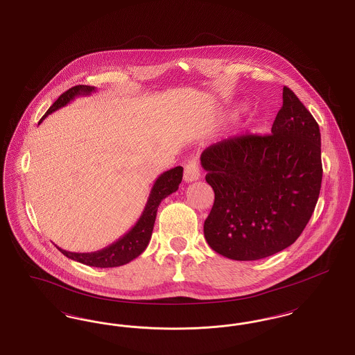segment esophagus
<instances>
[{
	"instance_id": "obj_1",
	"label": "esophagus",
	"mask_w": 355,
	"mask_h": 355,
	"mask_svg": "<svg viewBox=\"0 0 355 355\" xmlns=\"http://www.w3.org/2000/svg\"><path fill=\"white\" fill-rule=\"evenodd\" d=\"M200 178V161L198 158H191L189 159L187 166H185V173H184V180L187 182H194Z\"/></svg>"
}]
</instances>
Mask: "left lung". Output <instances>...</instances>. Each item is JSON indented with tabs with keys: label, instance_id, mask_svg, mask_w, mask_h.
I'll return each mask as SVG.
<instances>
[{
	"label": "left lung",
	"instance_id": "1",
	"mask_svg": "<svg viewBox=\"0 0 355 355\" xmlns=\"http://www.w3.org/2000/svg\"><path fill=\"white\" fill-rule=\"evenodd\" d=\"M271 132L224 139L201 154L214 190L204 234L211 250L232 260H259L290 247L318 202L319 125L288 87Z\"/></svg>",
	"mask_w": 355,
	"mask_h": 355
}]
</instances>
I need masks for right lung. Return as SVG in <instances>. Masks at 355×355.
<instances>
[{"mask_svg":"<svg viewBox=\"0 0 355 355\" xmlns=\"http://www.w3.org/2000/svg\"><path fill=\"white\" fill-rule=\"evenodd\" d=\"M95 91V87L91 85H75L65 91L59 96V99L49 107L46 114L42 116L39 123H42V119H45L49 114L53 111L62 108L68 105L71 101L80 95H89ZM182 173L184 167L177 166L162 173L154 182L151 191L148 194L146 207L144 209L139 220L137 224L123 234L121 239H118L111 245L105 247L103 250L96 252H88V253H76V252H68L56 247L71 260L79 261L89 267H98V268H112L125 266L138 257L144 250H146L148 241L151 239V233L154 228L157 210L164 198L170 196L171 193L177 191L178 187L182 181Z\"/></svg>","mask_w":355,"mask_h":355,"instance_id":"obj_1","label":"right lung"}]
</instances>
